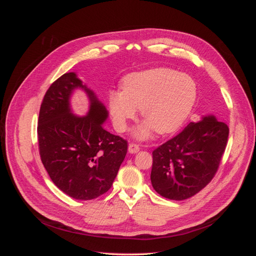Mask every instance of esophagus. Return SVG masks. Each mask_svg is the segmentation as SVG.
<instances>
[{"instance_id":"1","label":"esophagus","mask_w":256,"mask_h":256,"mask_svg":"<svg viewBox=\"0 0 256 256\" xmlns=\"http://www.w3.org/2000/svg\"><path fill=\"white\" fill-rule=\"evenodd\" d=\"M140 150V146L138 145V144H136V143H130V145H128V152H130V154H136V152H138Z\"/></svg>"}]
</instances>
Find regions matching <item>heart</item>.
<instances>
[{
    "label": "heart",
    "mask_w": 256,
    "mask_h": 256,
    "mask_svg": "<svg viewBox=\"0 0 256 256\" xmlns=\"http://www.w3.org/2000/svg\"><path fill=\"white\" fill-rule=\"evenodd\" d=\"M121 89L108 96L115 128L126 130L128 120L140 109L145 122L136 130L141 139L150 137L152 130L168 134L178 128L189 116L197 96L195 80L188 74L170 68H156L126 76Z\"/></svg>",
    "instance_id": "1"
}]
</instances>
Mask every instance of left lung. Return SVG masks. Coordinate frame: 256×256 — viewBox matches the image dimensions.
Returning <instances> with one entry per match:
<instances>
[{"mask_svg":"<svg viewBox=\"0 0 256 256\" xmlns=\"http://www.w3.org/2000/svg\"><path fill=\"white\" fill-rule=\"evenodd\" d=\"M228 135L224 121L208 116L156 147L150 174L154 189L171 200L197 194L216 176Z\"/></svg>","mask_w":256,"mask_h":256,"instance_id":"obj_1","label":"left lung"}]
</instances>
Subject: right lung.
I'll return each mask as SVG.
<instances>
[{"mask_svg": "<svg viewBox=\"0 0 256 256\" xmlns=\"http://www.w3.org/2000/svg\"><path fill=\"white\" fill-rule=\"evenodd\" d=\"M76 86L85 88L92 102L84 118L69 109ZM106 117L104 106L74 72L57 78L44 96L37 126L40 158L52 182L74 199L91 200L109 191L126 158L128 141L104 128Z\"/></svg>", "mask_w": 256, "mask_h": 256, "instance_id": "right-lung-1", "label": "right lung"}]
</instances>
